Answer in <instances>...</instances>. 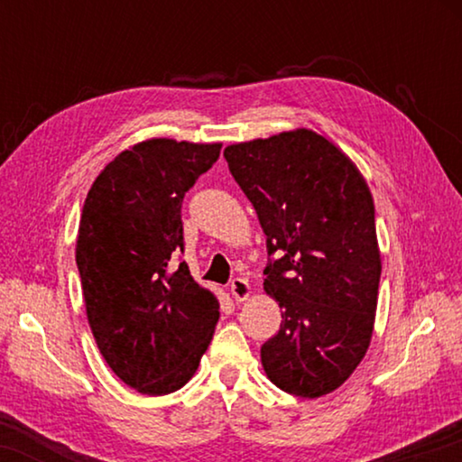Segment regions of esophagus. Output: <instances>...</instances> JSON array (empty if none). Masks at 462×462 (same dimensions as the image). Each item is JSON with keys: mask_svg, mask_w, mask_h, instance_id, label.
I'll return each instance as SVG.
<instances>
[{"mask_svg": "<svg viewBox=\"0 0 462 462\" xmlns=\"http://www.w3.org/2000/svg\"><path fill=\"white\" fill-rule=\"evenodd\" d=\"M230 293H232V297H234V300H236V301L248 300V297H250V285H248V281H246V279H240V277L232 279Z\"/></svg>", "mask_w": 462, "mask_h": 462, "instance_id": "obj_1", "label": "esophagus"}]
</instances>
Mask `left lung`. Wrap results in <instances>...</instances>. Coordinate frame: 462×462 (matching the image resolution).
Listing matches in <instances>:
<instances>
[{
  "label": "left lung",
  "mask_w": 462,
  "mask_h": 462,
  "mask_svg": "<svg viewBox=\"0 0 462 462\" xmlns=\"http://www.w3.org/2000/svg\"><path fill=\"white\" fill-rule=\"evenodd\" d=\"M259 216L271 259L264 291L281 308L261 346L279 389L316 400L338 389L371 344L381 279L374 203L365 177L308 128L224 148Z\"/></svg>",
  "instance_id": "obj_1"
}]
</instances>
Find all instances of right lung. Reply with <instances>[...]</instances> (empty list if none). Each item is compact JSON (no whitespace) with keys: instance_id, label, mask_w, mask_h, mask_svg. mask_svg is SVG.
<instances>
[{"instance_id":"right-lung-1","label":"right lung","mask_w":462,"mask_h":462,"mask_svg":"<svg viewBox=\"0 0 462 462\" xmlns=\"http://www.w3.org/2000/svg\"><path fill=\"white\" fill-rule=\"evenodd\" d=\"M220 143L152 138L120 152L85 199L75 259L85 310L118 377L144 395L181 389L198 371L220 303L185 263L181 203Z\"/></svg>"}]
</instances>
